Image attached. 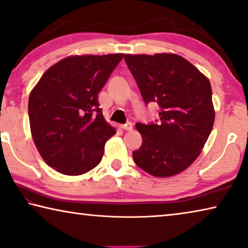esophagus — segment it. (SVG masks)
<instances>
[{"mask_svg":"<svg viewBox=\"0 0 248 248\" xmlns=\"http://www.w3.org/2000/svg\"><path fill=\"white\" fill-rule=\"evenodd\" d=\"M121 128L125 129V131H132V129H133V123H131V122H127L126 124L121 125Z\"/></svg>","mask_w":248,"mask_h":248,"instance_id":"esophagus-1","label":"esophagus"}]
</instances>
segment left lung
<instances>
[{
	"label": "left lung",
	"mask_w": 248,
	"mask_h": 248,
	"mask_svg": "<svg viewBox=\"0 0 248 248\" xmlns=\"http://www.w3.org/2000/svg\"><path fill=\"white\" fill-rule=\"evenodd\" d=\"M145 103L159 105L160 121L137 123L143 144L133 152L135 164L155 177L184 171L201 154L214 124L209 79L174 54L125 55Z\"/></svg>",
	"instance_id": "obj_1"
}]
</instances>
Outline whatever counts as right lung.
<instances>
[{"mask_svg":"<svg viewBox=\"0 0 248 248\" xmlns=\"http://www.w3.org/2000/svg\"><path fill=\"white\" fill-rule=\"evenodd\" d=\"M123 54L70 56L42 76L28 100L31 132L40 156L56 171L79 176L96 167L116 133L97 94Z\"/></svg>","mask_w":248,"mask_h":248,"instance_id":"add662e5","label":"right lung"}]
</instances>
